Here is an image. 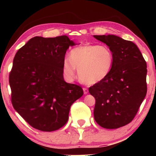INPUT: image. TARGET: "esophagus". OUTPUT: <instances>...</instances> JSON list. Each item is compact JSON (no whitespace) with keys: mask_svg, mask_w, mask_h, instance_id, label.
<instances>
[{"mask_svg":"<svg viewBox=\"0 0 156 156\" xmlns=\"http://www.w3.org/2000/svg\"><path fill=\"white\" fill-rule=\"evenodd\" d=\"M83 93H84V94H87V93L89 92L88 89H87V88H83Z\"/></svg>","mask_w":156,"mask_h":156,"instance_id":"34e87169","label":"esophagus"}]
</instances>
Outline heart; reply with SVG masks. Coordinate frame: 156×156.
I'll return each instance as SVG.
<instances>
[{"label":"heart","instance_id":"obj_1","mask_svg":"<svg viewBox=\"0 0 156 156\" xmlns=\"http://www.w3.org/2000/svg\"><path fill=\"white\" fill-rule=\"evenodd\" d=\"M114 58L112 50L106 45L85 44L73 48L69 53V59L63 62V73L66 78H75L76 69L83 83L95 84L110 74Z\"/></svg>","mask_w":156,"mask_h":156}]
</instances>
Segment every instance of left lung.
I'll return each instance as SVG.
<instances>
[{"instance_id":"8db88e82","label":"left lung","mask_w":156,"mask_h":156,"mask_svg":"<svg viewBox=\"0 0 156 156\" xmlns=\"http://www.w3.org/2000/svg\"><path fill=\"white\" fill-rule=\"evenodd\" d=\"M112 50L114 62L104 80L89 87L95 98L94 117L107 129L125 126L133 119L147 94V64L133 42L115 35H94Z\"/></svg>"}]
</instances>
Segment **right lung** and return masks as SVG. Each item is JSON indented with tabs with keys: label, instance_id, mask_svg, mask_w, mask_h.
<instances>
[{
	"label": "right lung",
	"instance_id": "1",
	"mask_svg": "<svg viewBox=\"0 0 156 156\" xmlns=\"http://www.w3.org/2000/svg\"><path fill=\"white\" fill-rule=\"evenodd\" d=\"M75 44L65 35L35 37L15 54L9 74L12 103L36 129L51 132L64 126L70 106L83 95L80 86L63 76L65 53Z\"/></svg>",
	"mask_w": 156,
	"mask_h": 156
}]
</instances>
